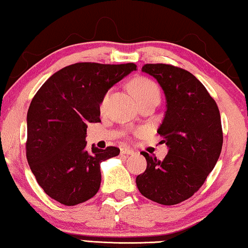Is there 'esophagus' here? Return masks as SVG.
Masks as SVG:
<instances>
[{
	"mask_svg": "<svg viewBox=\"0 0 248 248\" xmlns=\"http://www.w3.org/2000/svg\"><path fill=\"white\" fill-rule=\"evenodd\" d=\"M121 153H122V154H126V155H133V154H134L135 152H134V151H133L132 149L125 148V149H122V150H121Z\"/></svg>",
	"mask_w": 248,
	"mask_h": 248,
	"instance_id": "esophagus-1",
	"label": "esophagus"
}]
</instances>
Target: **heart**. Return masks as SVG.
<instances>
[{"label": "heart", "instance_id": "heart-1", "mask_svg": "<svg viewBox=\"0 0 248 248\" xmlns=\"http://www.w3.org/2000/svg\"><path fill=\"white\" fill-rule=\"evenodd\" d=\"M131 89L133 94L136 96L138 100L146 97L150 95H157L159 96V88L155 85V82L148 79V78H138L134 81H132ZM109 100V92H107L100 103V110H105Z\"/></svg>", "mask_w": 248, "mask_h": 248}]
</instances>
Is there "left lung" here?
Instances as JSON below:
<instances>
[{
  "label": "left lung",
  "instance_id": "obj_1",
  "mask_svg": "<svg viewBox=\"0 0 248 248\" xmlns=\"http://www.w3.org/2000/svg\"><path fill=\"white\" fill-rule=\"evenodd\" d=\"M166 95L167 110L157 133L169 152L162 161L142 152L146 170L136 177L139 191L166 206L189 199L216 166L222 146L219 109L204 86L189 71L166 63H146Z\"/></svg>",
  "mask_w": 248,
  "mask_h": 248
}]
</instances>
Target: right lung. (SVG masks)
<instances>
[{
  "label": "right lung",
  "instance_id": "1",
  "mask_svg": "<svg viewBox=\"0 0 248 248\" xmlns=\"http://www.w3.org/2000/svg\"><path fill=\"white\" fill-rule=\"evenodd\" d=\"M136 64L78 62L49 77L31 100L27 115V159L39 186L64 204L87 202L97 193L100 162L120 149H86L88 123L100 122V103L110 87Z\"/></svg>",
  "mask_w": 248,
  "mask_h": 248
}]
</instances>
